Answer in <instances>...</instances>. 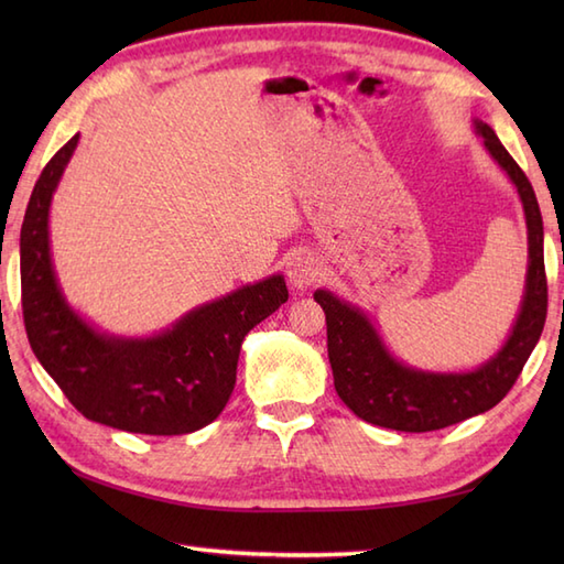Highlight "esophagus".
Here are the masks:
<instances>
[{"mask_svg":"<svg viewBox=\"0 0 564 564\" xmlns=\"http://www.w3.org/2000/svg\"><path fill=\"white\" fill-rule=\"evenodd\" d=\"M319 263L313 254L307 251H297L285 263V273H289V283L293 285L295 291H307L319 279Z\"/></svg>","mask_w":564,"mask_h":564,"instance_id":"34e87169","label":"esophagus"}]
</instances>
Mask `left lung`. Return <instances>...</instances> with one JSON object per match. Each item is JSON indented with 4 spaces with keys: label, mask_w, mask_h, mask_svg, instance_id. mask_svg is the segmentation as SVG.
<instances>
[{
    "label": "left lung",
    "mask_w": 564,
    "mask_h": 564,
    "mask_svg": "<svg viewBox=\"0 0 564 564\" xmlns=\"http://www.w3.org/2000/svg\"><path fill=\"white\" fill-rule=\"evenodd\" d=\"M475 133L482 135L487 152L517 186L525 215L529 271H525L517 322L505 346L480 368L465 373H436L398 361L361 307L341 301L329 291H315V301L327 317V351L334 388L341 402L368 424L422 434L492 410L513 388L541 339L547 315L541 208L531 182L501 145L495 130L475 121Z\"/></svg>",
    "instance_id": "left-lung-1"
}]
</instances>
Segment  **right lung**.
I'll list each match as a JSON object with an SVG mask.
<instances>
[{
	"label": "right lung",
	"mask_w": 564,
	"mask_h": 564,
	"mask_svg": "<svg viewBox=\"0 0 564 564\" xmlns=\"http://www.w3.org/2000/svg\"><path fill=\"white\" fill-rule=\"evenodd\" d=\"M72 138L45 164L21 225V305L31 349L65 398L130 434H191L218 416L237 380L242 341L289 301L281 273L194 307L145 339L116 337L69 307L51 254V200L75 152Z\"/></svg>",
	"instance_id": "right-lung-1"
}]
</instances>
